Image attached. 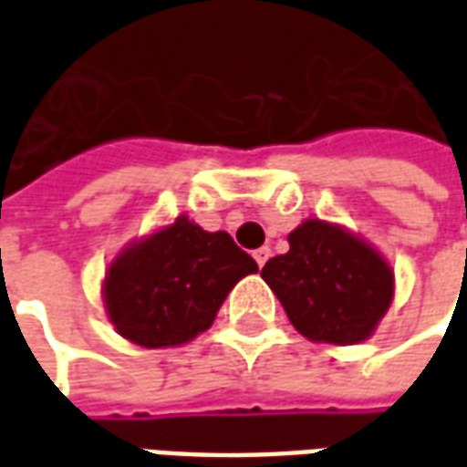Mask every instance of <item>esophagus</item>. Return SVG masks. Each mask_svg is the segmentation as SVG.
<instances>
[{
    "label": "esophagus",
    "instance_id": "34e87169",
    "mask_svg": "<svg viewBox=\"0 0 467 467\" xmlns=\"http://www.w3.org/2000/svg\"><path fill=\"white\" fill-rule=\"evenodd\" d=\"M253 254H254V263L263 267V265L270 260V247H260V250H254Z\"/></svg>",
    "mask_w": 467,
    "mask_h": 467
}]
</instances>
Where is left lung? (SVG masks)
<instances>
[{"mask_svg": "<svg viewBox=\"0 0 467 467\" xmlns=\"http://www.w3.org/2000/svg\"><path fill=\"white\" fill-rule=\"evenodd\" d=\"M290 253L263 267L290 323L315 343H362L388 313L392 270L372 247L335 224L307 220L290 233Z\"/></svg>", "mask_w": 467, "mask_h": 467, "instance_id": "8db88e82", "label": "left lung"}]
</instances>
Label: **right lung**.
I'll list each match as a JSON object with an SVG mask.
<instances>
[{
	"instance_id": "add662e5",
	"label": "right lung",
	"mask_w": 467,
	"mask_h": 467,
	"mask_svg": "<svg viewBox=\"0 0 467 467\" xmlns=\"http://www.w3.org/2000/svg\"><path fill=\"white\" fill-rule=\"evenodd\" d=\"M254 270L230 234L204 233L180 217L109 265L107 315L117 333L142 348L182 345L213 325L234 283Z\"/></svg>"
}]
</instances>
